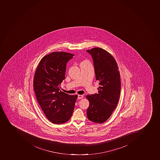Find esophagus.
I'll return each mask as SVG.
<instances>
[{
  "instance_id": "1",
  "label": "esophagus",
  "mask_w": 160,
  "mask_h": 160,
  "mask_svg": "<svg viewBox=\"0 0 160 160\" xmlns=\"http://www.w3.org/2000/svg\"><path fill=\"white\" fill-rule=\"evenodd\" d=\"M82 98H83V96L82 95H78V99H82Z\"/></svg>"
}]
</instances>
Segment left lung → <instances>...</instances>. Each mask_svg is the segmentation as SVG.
Listing matches in <instances>:
<instances>
[{
	"label": "left lung",
	"instance_id": "left-lung-1",
	"mask_svg": "<svg viewBox=\"0 0 160 160\" xmlns=\"http://www.w3.org/2000/svg\"><path fill=\"white\" fill-rule=\"evenodd\" d=\"M93 59L96 79L99 82L98 93L86 96L90 102L88 118L102 123L109 118L117 108L121 93L120 72L114 58L101 48L87 50Z\"/></svg>",
	"mask_w": 160,
	"mask_h": 160
}]
</instances>
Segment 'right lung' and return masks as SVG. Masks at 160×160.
Returning <instances> with one entry per match:
<instances>
[{
    "instance_id": "add662e5",
    "label": "right lung",
    "mask_w": 160,
    "mask_h": 160,
    "mask_svg": "<svg viewBox=\"0 0 160 160\" xmlns=\"http://www.w3.org/2000/svg\"><path fill=\"white\" fill-rule=\"evenodd\" d=\"M74 55L62 52L43 57L38 65L33 79L36 99L45 116L54 124H62L71 118L77 95L60 91L65 78L66 64Z\"/></svg>"
}]
</instances>
